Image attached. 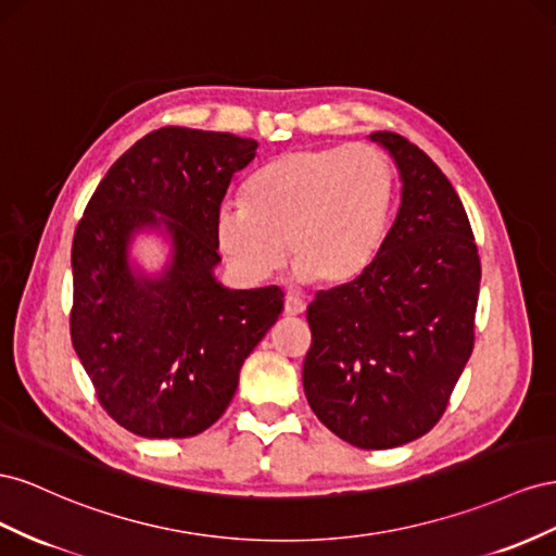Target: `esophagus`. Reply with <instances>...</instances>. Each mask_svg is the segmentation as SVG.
<instances>
[{
  "mask_svg": "<svg viewBox=\"0 0 556 556\" xmlns=\"http://www.w3.org/2000/svg\"><path fill=\"white\" fill-rule=\"evenodd\" d=\"M305 309H307V305L303 303V300H298L293 295H287V303H283V314H287V316H300V314H305Z\"/></svg>",
  "mask_w": 556,
  "mask_h": 556,
  "instance_id": "obj_1",
  "label": "esophagus"
}]
</instances>
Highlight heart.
Returning a JSON list of instances; mask_svg holds the SVG:
<instances>
[{"label":"heart","instance_id":"heart-1","mask_svg":"<svg viewBox=\"0 0 556 556\" xmlns=\"http://www.w3.org/2000/svg\"><path fill=\"white\" fill-rule=\"evenodd\" d=\"M395 212V174L368 144L295 149L267 163L244 204H224L216 242L242 277L263 281L283 263L319 287L358 279L382 251Z\"/></svg>","mask_w":556,"mask_h":556}]
</instances>
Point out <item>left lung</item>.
Wrapping results in <instances>:
<instances>
[{
  "label": "left lung",
  "mask_w": 556,
  "mask_h": 556,
  "mask_svg": "<svg viewBox=\"0 0 556 556\" xmlns=\"http://www.w3.org/2000/svg\"><path fill=\"white\" fill-rule=\"evenodd\" d=\"M403 202L370 267L316 293L303 387L314 415L361 450L417 440L445 415L475 344L480 253L454 186L417 144L372 132Z\"/></svg>",
  "instance_id": "obj_1"
}]
</instances>
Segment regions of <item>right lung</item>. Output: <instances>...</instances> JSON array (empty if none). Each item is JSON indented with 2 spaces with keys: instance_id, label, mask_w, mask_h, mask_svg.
<instances>
[{
  "instance_id": "1",
  "label": "right lung",
  "mask_w": 556,
  "mask_h": 556,
  "mask_svg": "<svg viewBox=\"0 0 556 556\" xmlns=\"http://www.w3.org/2000/svg\"><path fill=\"white\" fill-rule=\"evenodd\" d=\"M256 141L193 128L153 130L109 167L72 244L70 332L100 405L141 438H190L224 415L240 368L283 309L277 287L228 291L216 216ZM163 213L173 267L157 282L131 277L124 249Z\"/></svg>"
}]
</instances>
